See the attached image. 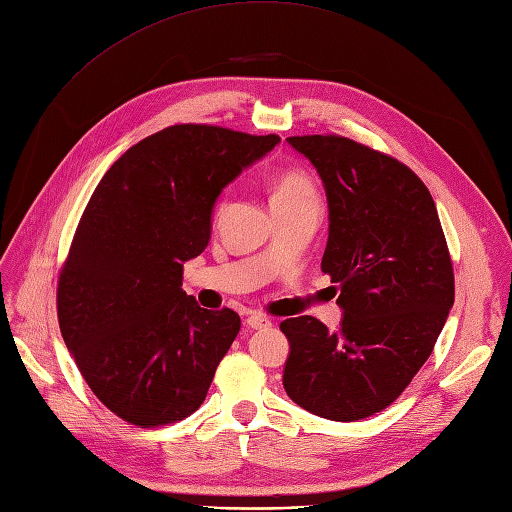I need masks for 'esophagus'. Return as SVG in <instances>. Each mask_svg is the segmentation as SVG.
Wrapping results in <instances>:
<instances>
[{"instance_id":"34e87169","label":"esophagus","mask_w":512,"mask_h":512,"mask_svg":"<svg viewBox=\"0 0 512 512\" xmlns=\"http://www.w3.org/2000/svg\"><path fill=\"white\" fill-rule=\"evenodd\" d=\"M248 325L252 329H266V327H271V319L266 314H262V312H252L248 316Z\"/></svg>"}]
</instances>
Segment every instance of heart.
<instances>
[{"mask_svg": "<svg viewBox=\"0 0 512 512\" xmlns=\"http://www.w3.org/2000/svg\"><path fill=\"white\" fill-rule=\"evenodd\" d=\"M229 196V189L223 193V202ZM316 200V189L310 177H306L300 170H285L277 177L275 183V196L273 202L275 206H289V204H300Z\"/></svg>", "mask_w": 512, "mask_h": 512, "instance_id": "b5f03b06", "label": "heart"}]
</instances>
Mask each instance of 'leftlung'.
I'll return each instance as SVG.
<instances>
[{"label": "left lung", "mask_w": 512, "mask_h": 512, "mask_svg": "<svg viewBox=\"0 0 512 512\" xmlns=\"http://www.w3.org/2000/svg\"><path fill=\"white\" fill-rule=\"evenodd\" d=\"M321 175L342 329L314 316L281 323L287 396L316 417L360 421L387 408L431 356L454 304V269L425 183L400 160L342 135L287 139Z\"/></svg>", "instance_id": "left-lung-1"}]
</instances>
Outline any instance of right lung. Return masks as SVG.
<instances>
[{
  "mask_svg": "<svg viewBox=\"0 0 512 512\" xmlns=\"http://www.w3.org/2000/svg\"><path fill=\"white\" fill-rule=\"evenodd\" d=\"M277 143L275 133L173 125L135 143L97 183L56 308L83 379L123 421L160 427L202 406L241 319L187 296L183 262L208 246L218 193Z\"/></svg>",
  "mask_w": 512,
  "mask_h": 512,
  "instance_id": "1",
  "label": "right lung"
}]
</instances>
